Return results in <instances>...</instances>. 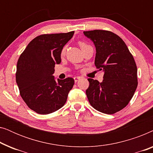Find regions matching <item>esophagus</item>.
<instances>
[{
  "label": "esophagus",
  "mask_w": 153,
  "mask_h": 153,
  "mask_svg": "<svg viewBox=\"0 0 153 153\" xmlns=\"http://www.w3.org/2000/svg\"><path fill=\"white\" fill-rule=\"evenodd\" d=\"M80 79H81V77H80V76H75V77H74V79L75 83H76L77 81H78Z\"/></svg>",
  "instance_id": "esophagus-1"
}]
</instances>
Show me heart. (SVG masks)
<instances>
[{
	"mask_svg": "<svg viewBox=\"0 0 153 153\" xmlns=\"http://www.w3.org/2000/svg\"><path fill=\"white\" fill-rule=\"evenodd\" d=\"M79 47H80L81 49H82V51H83L85 49H86V48L90 47V45H88V44L86 43L84 41H79ZM66 49H67L66 47H64L63 48H62V49L61 51V56L65 55V52H66Z\"/></svg>",
	"mask_w": 153,
	"mask_h": 153,
	"instance_id": "b5f03b06",
	"label": "heart"
}]
</instances>
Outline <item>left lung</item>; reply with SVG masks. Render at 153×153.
Here are the masks:
<instances>
[{
	"label": "left lung",
	"mask_w": 153,
	"mask_h": 153,
	"mask_svg": "<svg viewBox=\"0 0 153 153\" xmlns=\"http://www.w3.org/2000/svg\"><path fill=\"white\" fill-rule=\"evenodd\" d=\"M96 47L95 65L104 71V79H88L87 97L94 108L114 114L124 108L132 98L138 85L137 68L124 41L108 30L84 31Z\"/></svg>",
	"instance_id": "8db88e82"
}]
</instances>
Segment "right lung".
Segmentation results:
<instances>
[{
  "label": "right lung",
  "instance_id": "1",
  "mask_svg": "<svg viewBox=\"0 0 153 153\" xmlns=\"http://www.w3.org/2000/svg\"><path fill=\"white\" fill-rule=\"evenodd\" d=\"M74 31L44 34L30 41L19 58L16 81L21 97L30 109L39 114H49L60 109L68 99L74 80L54 79L56 64L61 62L62 48Z\"/></svg>",
  "mask_w": 153,
  "mask_h": 153
}]
</instances>
